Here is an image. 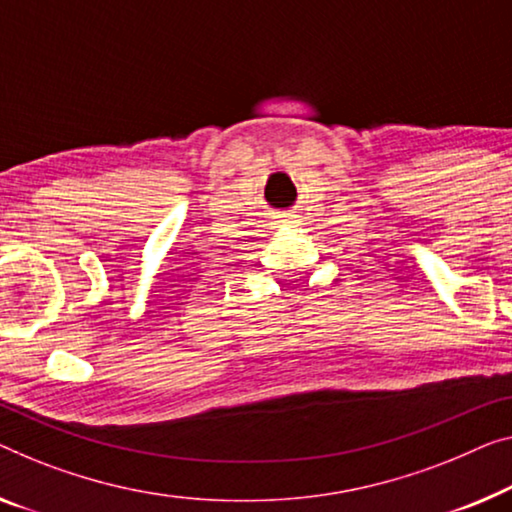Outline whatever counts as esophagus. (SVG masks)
<instances>
[{"mask_svg":"<svg viewBox=\"0 0 512 512\" xmlns=\"http://www.w3.org/2000/svg\"><path fill=\"white\" fill-rule=\"evenodd\" d=\"M292 213H280V216H278V225H287V223H292Z\"/></svg>","mask_w":512,"mask_h":512,"instance_id":"34e87169","label":"esophagus"}]
</instances>
